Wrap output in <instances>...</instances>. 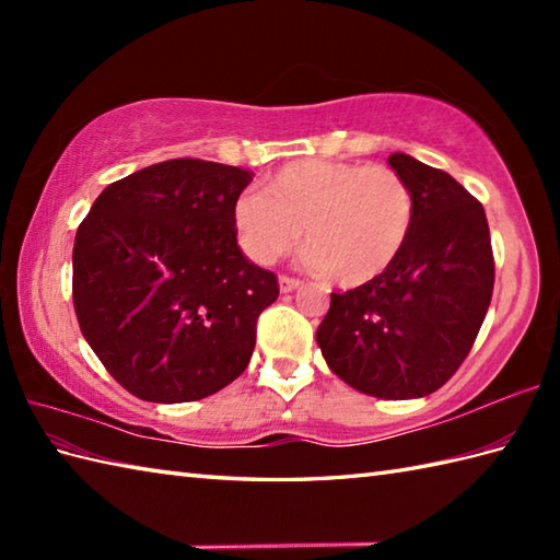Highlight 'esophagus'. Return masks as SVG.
I'll return each instance as SVG.
<instances>
[{
  "instance_id": "1",
  "label": "esophagus",
  "mask_w": 560,
  "mask_h": 560,
  "mask_svg": "<svg viewBox=\"0 0 560 560\" xmlns=\"http://www.w3.org/2000/svg\"><path fill=\"white\" fill-rule=\"evenodd\" d=\"M299 287H301L299 279L287 277V273H281V277H279V289H281V293H291V291H295Z\"/></svg>"
}]
</instances>
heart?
<instances>
[{"instance_id": "1", "label": "heart", "mask_w": 560, "mask_h": 560, "mask_svg": "<svg viewBox=\"0 0 560 560\" xmlns=\"http://www.w3.org/2000/svg\"><path fill=\"white\" fill-rule=\"evenodd\" d=\"M413 195L387 165L301 159L245 192L233 207L237 245L257 265H273L299 245L305 265L339 287H361L392 267L409 241Z\"/></svg>"}]
</instances>
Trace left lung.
<instances>
[{
  "label": "left lung",
  "instance_id": "obj_1",
  "mask_svg": "<svg viewBox=\"0 0 560 560\" xmlns=\"http://www.w3.org/2000/svg\"><path fill=\"white\" fill-rule=\"evenodd\" d=\"M413 195V225L377 279L331 293L317 343L331 373L363 395L425 397L467 359L491 305L495 261L481 201L455 177L392 153Z\"/></svg>",
  "mask_w": 560,
  "mask_h": 560
}]
</instances>
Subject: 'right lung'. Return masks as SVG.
<instances>
[{
	"label": "right lung",
	"mask_w": 560,
	"mask_h": 560,
	"mask_svg": "<svg viewBox=\"0 0 560 560\" xmlns=\"http://www.w3.org/2000/svg\"><path fill=\"white\" fill-rule=\"evenodd\" d=\"M253 173L201 159L153 163L108 185L81 221L71 295L81 335L144 401L231 385L255 349L277 273L237 247L233 207Z\"/></svg>",
	"instance_id": "obj_1"
}]
</instances>
